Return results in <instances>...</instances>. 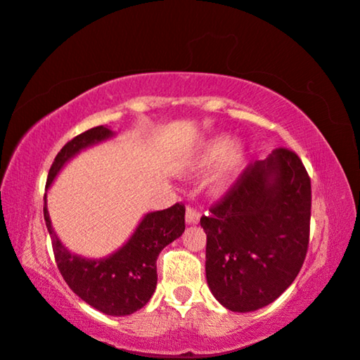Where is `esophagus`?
<instances>
[{
	"label": "esophagus",
	"mask_w": 360,
	"mask_h": 360,
	"mask_svg": "<svg viewBox=\"0 0 360 360\" xmlns=\"http://www.w3.org/2000/svg\"><path fill=\"white\" fill-rule=\"evenodd\" d=\"M200 211L197 208H193V206H188L187 211H186V222L187 224H197L200 221Z\"/></svg>",
	"instance_id": "1"
}]
</instances>
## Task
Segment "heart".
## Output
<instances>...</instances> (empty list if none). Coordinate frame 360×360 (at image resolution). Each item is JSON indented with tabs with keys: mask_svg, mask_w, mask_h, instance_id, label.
<instances>
[{
	"mask_svg": "<svg viewBox=\"0 0 360 360\" xmlns=\"http://www.w3.org/2000/svg\"><path fill=\"white\" fill-rule=\"evenodd\" d=\"M221 158L217 169L208 181V188L211 193L221 195L231 186L238 174L245 160V146L240 141H231L229 138L221 136L212 139L203 149L197 160L198 168H206Z\"/></svg>",
	"mask_w": 360,
	"mask_h": 360,
	"instance_id": "heart-1",
	"label": "heart"
}]
</instances>
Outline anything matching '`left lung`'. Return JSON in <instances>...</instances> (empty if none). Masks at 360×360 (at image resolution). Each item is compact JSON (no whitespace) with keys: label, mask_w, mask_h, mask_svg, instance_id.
<instances>
[{"label":"left lung","mask_w":360,"mask_h":360,"mask_svg":"<svg viewBox=\"0 0 360 360\" xmlns=\"http://www.w3.org/2000/svg\"><path fill=\"white\" fill-rule=\"evenodd\" d=\"M202 216L206 281L230 311L264 308L294 283L307 257L311 181L294 150L278 148L243 169Z\"/></svg>","instance_id":"1"}]
</instances>
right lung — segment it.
<instances>
[{
  "label": "right lung",
  "instance_id": "obj_1",
  "mask_svg": "<svg viewBox=\"0 0 360 360\" xmlns=\"http://www.w3.org/2000/svg\"><path fill=\"white\" fill-rule=\"evenodd\" d=\"M106 127H95L66 143L49 169L46 188L60 169L77 152L111 138ZM186 206L174 203L167 210L149 212L139 222L131 238L105 259H84L71 254L52 229L44 193V221L52 240L60 273L76 295L109 316H129L150 300L157 285V257L162 249L186 230Z\"/></svg>",
  "mask_w": 360,
  "mask_h": 360
}]
</instances>
